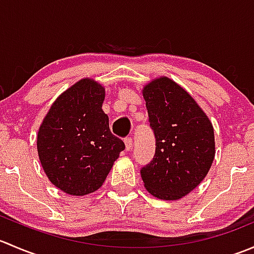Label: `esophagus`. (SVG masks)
Segmentation results:
<instances>
[{"label":"esophagus","mask_w":254,"mask_h":254,"mask_svg":"<svg viewBox=\"0 0 254 254\" xmlns=\"http://www.w3.org/2000/svg\"><path fill=\"white\" fill-rule=\"evenodd\" d=\"M124 142H125V148H127V151H130V148H131V146H132L131 137H127V139L124 140Z\"/></svg>","instance_id":"obj_1"}]
</instances>
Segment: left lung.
<instances>
[{
	"label": "left lung",
	"mask_w": 254,
	"mask_h": 254,
	"mask_svg": "<svg viewBox=\"0 0 254 254\" xmlns=\"http://www.w3.org/2000/svg\"><path fill=\"white\" fill-rule=\"evenodd\" d=\"M156 139L153 158L140 170L156 198L177 200L190 193L209 172L215 156L214 129L190 94L167 77L142 91Z\"/></svg>",
	"instance_id": "obj_1"
}]
</instances>
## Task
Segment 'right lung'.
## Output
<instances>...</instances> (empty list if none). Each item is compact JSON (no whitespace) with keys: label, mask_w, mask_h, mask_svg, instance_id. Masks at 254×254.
Wrapping results in <instances>:
<instances>
[{"label":"right lung","mask_w":254,"mask_h":254,"mask_svg":"<svg viewBox=\"0 0 254 254\" xmlns=\"http://www.w3.org/2000/svg\"><path fill=\"white\" fill-rule=\"evenodd\" d=\"M104 88L83 78L53 103L38 132V153L51 183L70 195L102 187L125 143L102 111Z\"/></svg>","instance_id":"add662e5"}]
</instances>
